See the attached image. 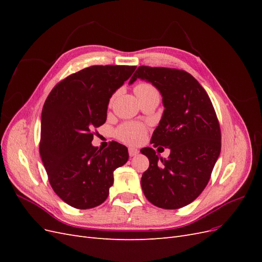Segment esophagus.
<instances>
[{
  "mask_svg": "<svg viewBox=\"0 0 262 262\" xmlns=\"http://www.w3.org/2000/svg\"><path fill=\"white\" fill-rule=\"evenodd\" d=\"M137 154H139V149H137V148H133V147H130V148H129V155H130L131 157L136 156Z\"/></svg>",
  "mask_w": 262,
  "mask_h": 262,
  "instance_id": "1",
  "label": "esophagus"
}]
</instances>
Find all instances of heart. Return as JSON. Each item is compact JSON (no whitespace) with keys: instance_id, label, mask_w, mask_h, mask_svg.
Wrapping results in <instances>:
<instances>
[{"instance_id":"obj_1","label":"heart","mask_w":262,"mask_h":262,"mask_svg":"<svg viewBox=\"0 0 262 262\" xmlns=\"http://www.w3.org/2000/svg\"><path fill=\"white\" fill-rule=\"evenodd\" d=\"M156 91L153 85L149 83H139L134 92H136L137 96L141 94H145ZM146 134V129L143 124L138 123V122H125L121 125H119L115 131V137L119 140L123 142L125 144L129 145H138L142 141L144 140Z\"/></svg>"}]
</instances>
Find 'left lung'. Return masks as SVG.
Here are the masks:
<instances>
[{
    "instance_id": "obj_1",
    "label": "left lung",
    "mask_w": 262,
    "mask_h": 262,
    "mask_svg": "<svg viewBox=\"0 0 262 262\" xmlns=\"http://www.w3.org/2000/svg\"><path fill=\"white\" fill-rule=\"evenodd\" d=\"M161 92L165 107L150 143L170 148L163 160L152 147L141 149L149 167L141 186L146 199L158 208L173 210L195 200L207 187L221 152V129L207 92L184 70L141 66L133 74Z\"/></svg>"
}]
</instances>
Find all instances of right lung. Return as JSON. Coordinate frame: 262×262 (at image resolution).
Masks as SVG:
<instances>
[{
    "instance_id": "right-lung-1",
    "label": "right lung",
    "mask_w": 262,
    "mask_h": 262,
    "mask_svg": "<svg viewBox=\"0 0 262 262\" xmlns=\"http://www.w3.org/2000/svg\"><path fill=\"white\" fill-rule=\"evenodd\" d=\"M136 70L130 66H93L63 78L47 97L39 143L53 191L75 209L104 202L114 171L128 162V148L110 142L92 145L95 129L106 122L109 99Z\"/></svg>"
}]
</instances>
